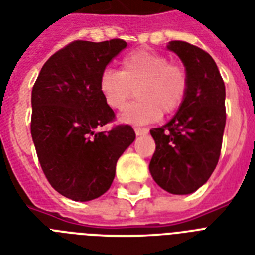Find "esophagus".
<instances>
[{"label": "esophagus", "instance_id": "1", "mask_svg": "<svg viewBox=\"0 0 255 255\" xmlns=\"http://www.w3.org/2000/svg\"><path fill=\"white\" fill-rule=\"evenodd\" d=\"M134 132H136V134H137V136H145V134H148L149 129L148 128L134 127Z\"/></svg>", "mask_w": 255, "mask_h": 255}]
</instances>
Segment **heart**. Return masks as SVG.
I'll list each match as a JSON object with an SVG mask.
<instances>
[{
	"instance_id": "heart-1",
	"label": "heart",
	"mask_w": 255,
	"mask_h": 255,
	"mask_svg": "<svg viewBox=\"0 0 255 255\" xmlns=\"http://www.w3.org/2000/svg\"><path fill=\"white\" fill-rule=\"evenodd\" d=\"M134 89L138 99L124 111L122 121L152 123L162 113L171 114L182 106L188 90L187 70L162 53L136 49L122 59L121 70L107 68L99 77V92L114 110L127 106Z\"/></svg>"
}]
</instances>
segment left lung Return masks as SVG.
<instances>
[{
    "mask_svg": "<svg viewBox=\"0 0 255 255\" xmlns=\"http://www.w3.org/2000/svg\"><path fill=\"white\" fill-rule=\"evenodd\" d=\"M167 49L187 70L188 90L182 106L165 126L150 129L156 150L149 171L165 191L186 195L208 181L217 165L225 121V85L206 51L181 40Z\"/></svg>",
    "mask_w": 255,
    "mask_h": 255,
    "instance_id": "obj_1",
    "label": "left lung"
}]
</instances>
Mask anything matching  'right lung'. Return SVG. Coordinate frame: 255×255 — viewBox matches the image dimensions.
I'll list each match as a JSON object with an SVG mask.
<instances>
[{
    "label": "right lung",
    "mask_w": 255,
    "mask_h": 255,
    "mask_svg": "<svg viewBox=\"0 0 255 255\" xmlns=\"http://www.w3.org/2000/svg\"><path fill=\"white\" fill-rule=\"evenodd\" d=\"M127 47L122 39L74 40L43 65L31 94V136L43 173L76 202L103 195L119 157L136 134L128 124L97 132L115 119L99 92L107 64Z\"/></svg>",
    "instance_id": "add662e5"
}]
</instances>
